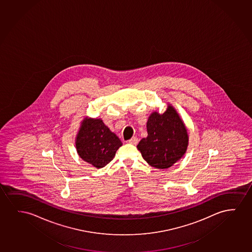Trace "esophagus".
<instances>
[{"label": "esophagus", "instance_id": "obj_1", "mask_svg": "<svg viewBox=\"0 0 252 252\" xmlns=\"http://www.w3.org/2000/svg\"><path fill=\"white\" fill-rule=\"evenodd\" d=\"M128 143L133 144V145H136L138 143V138L137 137H132L130 140H128Z\"/></svg>", "mask_w": 252, "mask_h": 252}]
</instances>
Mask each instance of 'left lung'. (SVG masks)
<instances>
[{
    "instance_id": "8db88e82",
    "label": "left lung",
    "mask_w": 252,
    "mask_h": 252,
    "mask_svg": "<svg viewBox=\"0 0 252 252\" xmlns=\"http://www.w3.org/2000/svg\"><path fill=\"white\" fill-rule=\"evenodd\" d=\"M148 136L137 145L143 159L158 169L172 167L188 149V129L177 110L167 104L163 114L154 111L147 122Z\"/></svg>"
}]
</instances>
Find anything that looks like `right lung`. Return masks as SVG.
Here are the masks:
<instances>
[{"instance_id": "1", "label": "right lung", "mask_w": 252, "mask_h": 252, "mask_svg": "<svg viewBox=\"0 0 252 252\" xmlns=\"http://www.w3.org/2000/svg\"><path fill=\"white\" fill-rule=\"evenodd\" d=\"M79 157L96 168L105 167L123 145L120 139L101 118L85 117L75 139Z\"/></svg>"}]
</instances>
